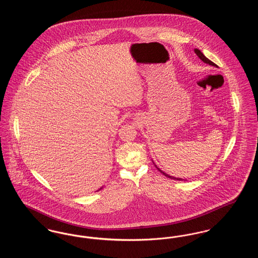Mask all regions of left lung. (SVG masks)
Returning <instances> with one entry per match:
<instances>
[{
  "instance_id": "obj_1",
  "label": "left lung",
  "mask_w": 258,
  "mask_h": 258,
  "mask_svg": "<svg viewBox=\"0 0 258 258\" xmlns=\"http://www.w3.org/2000/svg\"><path fill=\"white\" fill-rule=\"evenodd\" d=\"M195 52H196V54H197V56L202 60V61H204V62H206V63H209L210 66H214V67H217V64L216 63H214L213 61H210L208 58H206L204 55H203V53L200 51L199 49H195ZM158 168V167H157ZM159 169V171L161 172L164 176H166L167 178H170V179H173V180H179V181H181L182 179L181 178H175V177H173V176H169L168 174H166V173H164L163 171H161L160 168H158Z\"/></svg>"
}]
</instances>
